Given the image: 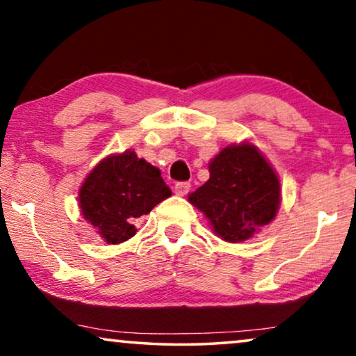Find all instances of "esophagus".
Here are the masks:
<instances>
[{"label":"esophagus","mask_w":356,"mask_h":356,"mask_svg":"<svg viewBox=\"0 0 356 356\" xmlns=\"http://www.w3.org/2000/svg\"><path fill=\"white\" fill-rule=\"evenodd\" d=\"M189 189H191V184L188 181H179L175 184V194H177V196H186Z\"/></svg>","instance_id":"34e87169"}]
</instances>
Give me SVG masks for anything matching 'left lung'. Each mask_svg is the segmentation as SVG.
<instances>
[{"label": "left lung", "instance_id": "1", "mask_svg": "<svg viewBox=\"0 0 356 356\" xmlns=\"http://www.w3.org/2000/svg\"><path fill=\"white\" fill-rule=\"evenodd\" d=\"M211 178L188 196L209 218L217 236L238 243L274 220L280 181L264 155L250 143L222 149L209 163Z\"/></svg>", "mask_w": 356, "mask_h": 356}]
</instances>
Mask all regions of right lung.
<instances>
[{"mask_svg": "<svg viewBox=\"0 0 356 356\" xmlns=\"http://www.w3.org/2000/svg\"><path fill=\"white\" fill-rule=\"evenodd\" d=\"M172 191L160 170L139 159L134 150L108 155L82 183L79 206L82 216L110 245L136 235L139 217L147 216Z\"/></svg>", "mask_w": 356, "mask_h": 356, "instance_id": "1", "label": "right lung"}]
</instances>
